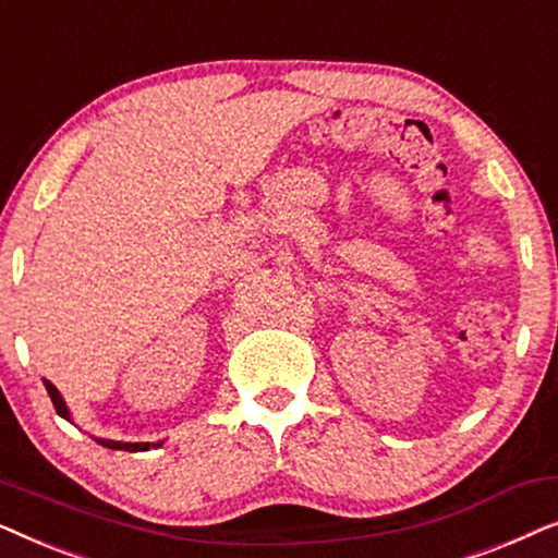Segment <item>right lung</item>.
<instances>
[{
    "label": "right lung",
    "instance_id": "add662e5",
    "mask_svg": "<svg viewBox=\"0 0 558 558\" xmlns=\"http://www.w3.org/2000/svg\"><path fill=\"white\" fill-rule=\"evenodd\" d=\"M45 388H48V393H50V401H52V407H56L58 414L68 418L65 401L60 399L58 388L52 386L50 380H45ZM96 441H98V445L109 447V449H124V452H144V449H149V447H159V441H157V445H140V441H136V445H132V441H113V439H96Z\"/></svg>",
    "mask_w": 558,
    "mask_h": 558
}]
</instances>
